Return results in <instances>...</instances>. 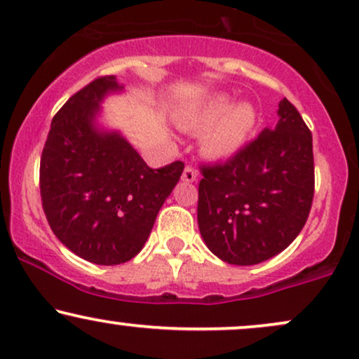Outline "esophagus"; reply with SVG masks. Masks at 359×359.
<instances>
[{
	"label": "esophagus",
	"instance_id": "obj_1",
	"mask_svg": "<svg viewBox=\"0 0 359 359\" xmlns=\"http://www.w3.org/2000/svg\"><path fill=\"white\" fill-rule=\"evenodd\" d=\"M196 178H198V172L195 168H191V166L184 168L183 176H181V180H183L184 183H193V181H196Z\"/></svg>",
	"mask_w": 359,
	"mask_h": 359
}]
</instances>
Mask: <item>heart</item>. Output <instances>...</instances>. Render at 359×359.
Wrapping results in <instances>:
<instances>
[{
  "label": "heart",
  "mask_w": 359,
  "mask_h": 359,
  "mask_svg": "<svg viewBox=\"0 0 359 359\" xmlns=\"http://www.w3.org/2000/svg\"><path fill=\"white\" fill-rule=\"evenodd\" d=\"M257 121L259 112L254 104L247 100L233 104V97L220 94L206 100L195 111L184 114L181 126L195 134L206 130L201 139V151L206 158L225 161L247 144Z\"/></svg>",
  "instance_id": "heart-1"
}]
</instances>
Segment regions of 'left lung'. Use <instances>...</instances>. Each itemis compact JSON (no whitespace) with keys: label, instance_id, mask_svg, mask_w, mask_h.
Instances as JSON below:
<instances>
[{"label":"left lung","instance_id":"left-lung-1","mask_svg":"<svg viewBox=\"0 0 359 359\" xmlns=\"http://www.w3.org/2000/svg\"><path fill=\"white\" fill-rule=\"evenodd\" d=\"M279 122L222 164L203 166L198 226L223 262L255 265L285 250L314 196L313 134L287 99Z\"/></svg>","mask_w":359,"mask_h":359}]
</instances>
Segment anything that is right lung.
Instances as JSON below:
<instances>
[{"label":"right lung","mask_w":359,"mask_h":359,"mask_svg":"<svg viewBox=\"0 0 359 359\" xmlns=\"http://www.w3.org/2000/svg\"><path fill=\"white\" fill-rule=\"evenodd\" d=\"M124 86L99 77L55 114L40 161L41 205L69 250L97 265L124 264L144 247L184 164L151 170L119 130L97 122Z\"/></svg>","instance_id":"right-lung-1"}]
</instances>
